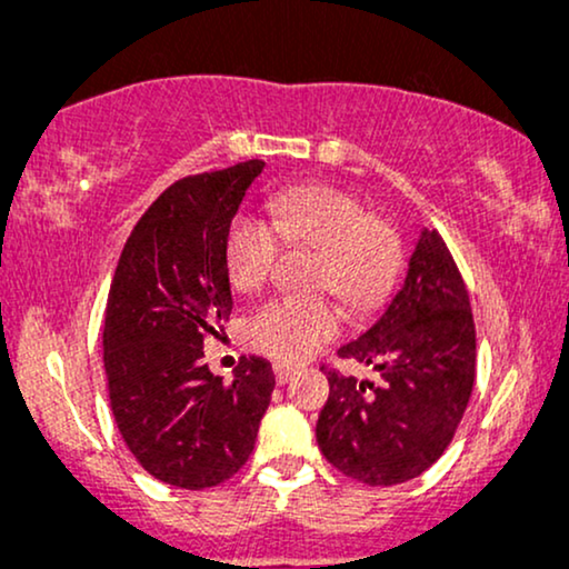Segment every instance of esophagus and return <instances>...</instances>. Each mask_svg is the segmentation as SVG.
Here are the masks:
<instances>
[{
	"label": "esophagus",
	"instance_id": "34e87169",
	"mask_svg": "<svg viewBox=\"0 0 569 569\" xmlns=\"http://www.w3.org/2000/svg\"><path fill=\"white\" fill-rule=\"evenodd\" d=\"M292 376H296V367L292 365H284V362L273 365V378H277L279 386H284L287 380H292Z\"/></svg>",
	"mask_w": 569,
	"mask_h": 569
}]
</instances>
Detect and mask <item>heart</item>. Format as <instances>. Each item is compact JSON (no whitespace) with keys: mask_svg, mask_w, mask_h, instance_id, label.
Returning <instances> with one entry per match:
<instances>
[{"mask_svg":"<svg viewBox=\"0 0 569 569\" xmlns=\"http://www.w3.org/2000/svg\"><path fill=\"white\" fill-rule=\"evenodd\" d=\"M271 223L237 216L226 231L223 266L237 292H256L271 277L279 247H317V290H327L353 311H370L389 298L402 271V237L365 202L327 183L282 189L269 202ZM340 330L336 306L325 300L273 298L244 325L252 349L298 362Z\"/></svg>","mask_w":569,"mask_h":569,"instance_id":"b5f03b06","label":"heart"}]
</instances>
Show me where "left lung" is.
I'll return each mask as SVG.
<instances>
[{"instance_id": "8db88e82", "label": "left lung", "mask_w": 569, "mask_h": 569, "mask_svg": "<svg viewBox=\"0 0 569 569\" xmlns=\"http://www.w3.org/2000/svg\"><path fill=\"white\" fill-rule=\"evenodd\" d=\"M338 353L376 367L380 383L322 367L330 380L317 420L322 456L370 487L420 477L456 437L477 378L469 290L439 231H420L402 290Z\"/></svg>"}]
</instances>
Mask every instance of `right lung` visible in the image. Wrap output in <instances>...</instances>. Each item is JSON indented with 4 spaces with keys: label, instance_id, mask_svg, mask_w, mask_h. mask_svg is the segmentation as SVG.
I'll list each match as a JSON object with an SVG mask.
<instances>
[{
    "label": "right lung",
    "instance_id": "right-lung-1",
    "mask_svg": "<svg viewBox=\"0 0 569 569\" xmlns=\"http://www.w3.org/2000/svg\"><path fill=\"white\" fill-rule=\"evenodd\" d=\"M263 167L250 159L172 183L136 223L111 279L103 365L113 420L138 463L180 490L242 469L277 383L260 357L231 383L202 362L204 338L233 306L226 231Z\"/></svg>",
    "mask_w": 569,
    "mask_h": 569
}]
</instances>
